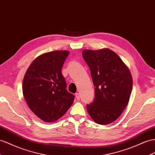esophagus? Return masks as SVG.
<instances>
[{
  "label": "esophagus",
  "instance_id": "1",
  "mask_svg": "<svg viewBox=\"0 0 155 155\" xmlns=\"http://www.w3.org/2000/svg\"><path fill=\"white\" fill-rule=\"evenodd\" d=\"M75 97H76L77 100H80V95H79L78 93H76V94H75Z\"/></svg>",
  "mask_w": 155,
  "mask_h": 155
}]
</instances>
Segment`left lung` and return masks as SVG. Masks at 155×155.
<instances>
[{"mask_svg": "<svg viewBox=\"0 0 155 155\" xmlns=\"http://www.w3.org/2000/svg\"><path fill=\"white\" fill-rule=\"evenodd\" d=\"M82 56L88 65L95 96L86 109L93 120L108 124L116 120L128 104L132 90V77L128 67L109 49L85 50Z\"/></svg>", "mask_w": 155, "mask_h": 155, "instance_id": "obj_1", "label": "left lung"}]
</instances>
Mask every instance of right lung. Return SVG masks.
<instances>
[{
  "label": "right lung",
  "mask_w": 155,
  "mask_h": 155,
  "mask_svg": "<svg viewBox=\"0 0 155 155\" xmlns=\"http://www.w3.org/2000/svg\"><path fill=\"white\" fill-rule=\"evenodd\" d=\"M69 51H54L37 57L27 69L23 94L29 107L43 121L57 120L72 105L74 96L67 90L61 73Z\"/></svg>",
  "instance_id": "obj_1"
}]
</instances>
